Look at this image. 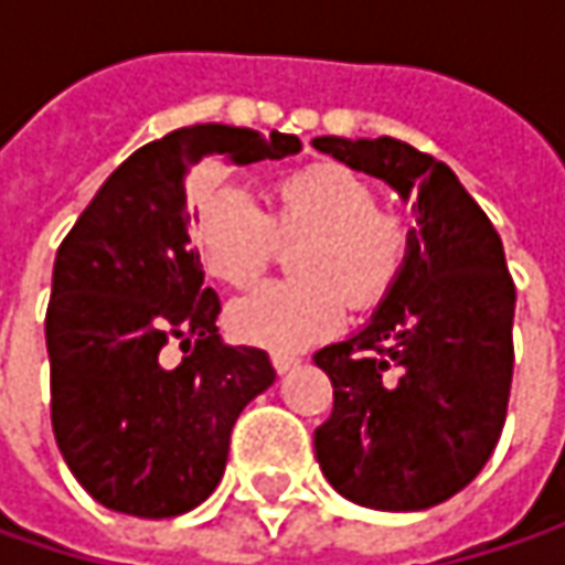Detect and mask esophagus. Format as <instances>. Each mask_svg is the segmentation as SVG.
<instances>
[{
    "instance_id": "34e87169",
    "label": "esophagus",
    "mask_w": 565,
    "mask_h": 565,
    "mask_svg": "<svg viewBox=\"0 0 565 565\" xmlns=\"http://www.w3.org/2000/svg\"><path fill=\"white\" fill-rule=\"evenodd\" d=\"M273 367H276V374H286V371H292V367H298V355H289V352H273L270 355Z\"/></svg>"
}]
</instances>
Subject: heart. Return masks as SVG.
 Returning a JSON list of instances; mask_svg holds the SVG:
<instances>
[{"label": "heart", "mask_w": 565, "mask_h": 565, "mask_svg": "<svg viewBox=\"0 0 565 565\" xmlns=\"http://www.w3.org/2000/svg\"><path fill=\"white\" fill-rule=\"evenodd\" d=\"M194 242L210 276L250 286L282 245H298L301 279L260 286L228 308V330L276 352L305 349L333 333L349 295L374 305L396 282L408 254V223L380 206V191L342 163H308L273 185L264 213L238 188L206 191L194 213Z\"/></svg>", "instance_id": "heart-1"}]
</instances>
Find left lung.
<instances>
[{
    "mask_svg": "<svg viewBox=\"0 0 565 565\" xmlns=\"http://www.w3.org/2000/svg\"><path fill=\"white\" fill-rule=\"evenodd\" d=\"M408 201L415 228L371 323L323 345L333 412L315 430L327 481L367 510L415 512L471 484L507 422L515 286L503 242L456 172L396 138H315Z\"/></svg>",
    "mask_w": 565,
    "mask_h": 565,
    "instance_id": "obj_1",
    "label": "left lung"
}]
</instances>
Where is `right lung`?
Returning <instances> with one entry per match:
<instances>
[{
  "mask_svg": "<svg viewBox=\"0 0 565 565\" xmlns=\"http://www.w3.org/2000/svg\"><path fill=\"white\" fill-rule=\"evenodd\" d=\"M298 150L295 135L216 121L169 131L103 182L58 245L46 308L53 434L106 510L172 519L201 507L242 408L276 380L267 352L220 339L185 175L206 160L248 166ZM166 344L183 359L169 362Z\"/></svg>",
  "mask_w": 565,
  "mask_h": 565,
  "instance_id": "1",
  "label": "right lung"
}]
</instances>
